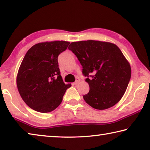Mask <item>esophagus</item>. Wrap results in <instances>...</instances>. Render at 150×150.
<instances>
[{"label":"esophagus","mask_w":150,"mask_h":150,"mask_svg":"<svg viewBox=\"0 0 150 150\" xmlns=\"http://www.w3.org/2000/svg\"><path fill=\"white\" fill-rule=\"evenodd\" d=\"M79 82H80V79L79 78H77V79H76V80H75V81L74 82V83H73V84H74L75 85H77Z\"/></svg>","instance_id":"34e87169"}]
</instances>
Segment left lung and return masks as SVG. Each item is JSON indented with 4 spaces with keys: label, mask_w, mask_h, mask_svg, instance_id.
Masks as SVG:
<instances>
[{
    "label": "left lung",
    "mask_w": 150,
    "mask_h": 150,
    "mask_svg": "<svg viewBox=\"0 0 150 150\" xmlns=\"http://www.w3.org/2000/svg\"><path fill=\"white\" fill-rule=\"evenodd\" d=\"M83 67L89 92L83 95L88 105L105 110L122 97L131 77L130 63L117 45L110 42L87 40L69 46Z\"/></svg>",
    "instance_id": "left-lung-1"
}]
</instances>
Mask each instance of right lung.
I'll list each match as a JSON object with an SVG mask.
<instances>
[{
    "instance_id": "add662e5",
    "label": "right lung",
    "mask_w": 150,
    "mask_h": 150,
    "mask_svg": "<svg viewBox=\"0 0 150 150\" xmlns=\"http://www.w3.org/2000/svg\"><path fill=\"white\" fill-rule=\"evenodd\" d=\"M69 42L54 41L35 44L28 51L16 77L18 92L25 103L39 112L55 110L71 85L63 81L57 57Z\"/></svg>"
}]
</instances>
